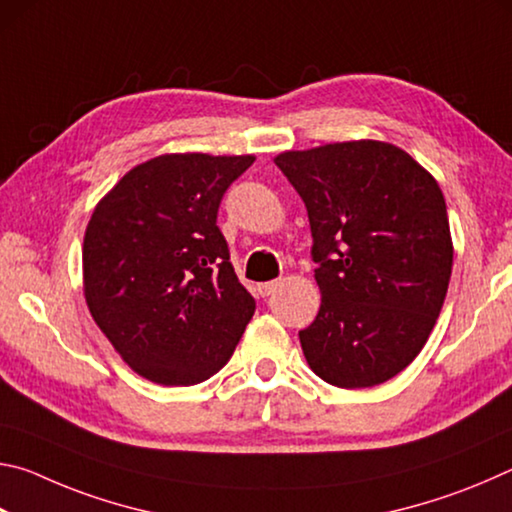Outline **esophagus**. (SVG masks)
<instances>
[{
  "mask_svg": "<svg viewBox=\"0 0 512 512\" xmlns=\"http://www.w3.org/2000/svg\"><path fill=\"white\" fill-rule=\"evenodd\" d=\"M277 289V280H271V282H262V284H257V293L262 298H268L271 296V293Z\"/></svg>",
  "mask_w": 512,
  "mask_h": 512,
  "instance_id": "obj_1",
  "label": "esophagus"
}]
</instances>
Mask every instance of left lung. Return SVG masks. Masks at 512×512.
I'll use <instances>...</instances> for the list:
<instances>
[{
    "label": "left lung",
    "mask_w": 512,
    "mask_h": 512,
    "mask_svg": "<svg viewBox=\"0 0 512 512\" xmlns=\"http://www.w3.org/2000/svg\"><path fill=\"white\" fill-rule=\"evenodd\" d=\"M305 201L320 309L309 368L339 388L384 384L418 357L443 309L454 248L443 192L393 144L359 140L275 158Z\"/></svg>",
    "instance_id": "8db88e82"
}]
</instances>
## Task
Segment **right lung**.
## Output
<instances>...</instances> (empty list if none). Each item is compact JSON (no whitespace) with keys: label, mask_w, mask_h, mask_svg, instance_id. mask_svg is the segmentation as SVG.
I'll return each instance as SVG.
<instances>
[{"label":"right lung","mask_w":512,"mask_h":512,"mask_svg":"<svg viewBox=\"0 0 512 512\" xmlns=\"http://www.w3.org/2000/svg\"><path fill=\"white\" fill-rule=\"evenodd\" d=\"M253 162L158 155L94 207L83 239L85 302L121 359L155 384L210 379L255 314L216 225L223 194Z\"/></svg>","instance_id":"1"}]
</instances>
